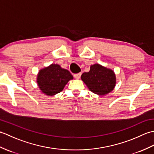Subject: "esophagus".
Masks as SVG:
<instances>
[{"instance_id":"obj_1","label":"esophagus","mask_w":154,"mask_h":154,"mask_svg":"<svg viewBox=\"0 0 154 154\" xmlns=\"http://www.w3.org/2000/svg\"><path fill=\"white\" fill-rule=\"evenodd\" d=\"M81 75V73H79L74 74L73 76H74V77H75L76 79H80Z\"/></svg>"}]
</instances>
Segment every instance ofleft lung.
<instances>
[{
    "instance_id": "left-lung-1",
    "label": "left lung",
    "mask_w": 154,
    "mask_h": 154,
    "mask_svg": "<svg viewBox=\"0 0 154 154\" xmlns=\"http://www.w3.org/2000/svg\"><path fill=\"white\" fill-rule=\"evenodd\" d=\"M81 79L91 92L100 96L112 92L116 84L114 71L99 63L91 65L90 71L83 73Z\"/></svg>"
}]
</instances>
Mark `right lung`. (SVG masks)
<instances>
[{"mask_svg": "<svg viewBox=\"0 0 154 154\" xmlns=\"http://www.w3.org/2000/svg\"><path fill=\"white\" fill-rule=\"evenodd\" d=\"M73 79L68 70L60 65L52 63L39 71L36 82L42 93L47 96H54L63 90L69 81Z\"/></svg>", "mask_w": 154, "mask_h": 154, "instance_id": "add662e5", "label": "right lung"}]
</instances>
